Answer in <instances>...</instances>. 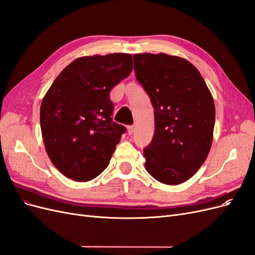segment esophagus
<instances>
[{
  "mask_svg": "<svg viewBox=\"0 0 255 255\" xmlns=\"http://www.w3.org/2000/svg\"><path fill=\"white\" fill-rule=\"evenodd\" d=\"M128 135H133V133H134V126H128Z\"/></svg>",
  "mask_w": 255,
  "mask_h": 255,
  "instance_id": "obj_1",
  "label": "esophagus"
}]
</instances>
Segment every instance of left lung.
<instances>
[{
    "label": "left lung",
    "mask_w": 255,
    "mask_h": 255,
    "mask_svg": "<svg viewBox=\"0 0 255 255\" xmlns=\"http://www.w3.org/2000/svg\"><path fill=\"white\" fill-rule=\"evenodd\" d=\"M134 71L155 120L152 141L143 149L146 171L160 183L181 184L198 171L211 150L213 97L198 69L181 57L135 54Z\"/></svg>",
    "instance_id": "8db88e82"
}]
</instances>
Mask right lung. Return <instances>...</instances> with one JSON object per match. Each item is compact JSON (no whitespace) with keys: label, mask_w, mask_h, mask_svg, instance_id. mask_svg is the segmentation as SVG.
<instances>
[{"label":"right lung","mask_w":255,"mask_h":255,"mask_svg":"<svg viewBox=\"0 0 255 255\" xmlns=\"http://www.w3.org/2000/svg\"><path fill=\"white\" fill-rule=\"evenodd\" d=\"M129 54L85 56L73 60L53 82L40 107L48 155L69 179L87 182L109 166L126 127L113 121L110 92L129 75Z\"/></svg>","instance_id":"1"}]
</instances>
